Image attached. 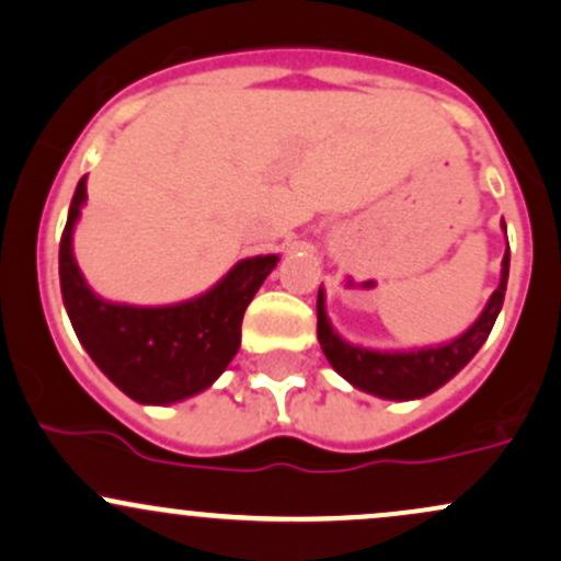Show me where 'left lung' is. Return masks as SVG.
<instances>
[{
  "instance_id": "1",
  "label": "left lung",
  "mask_w": 561,
  "mask_h": 561,
  "mask_svg": "<svg viewBox=\"0 0 561 561\" xmlns=\"http://www.w3.org/2000/svg\"><path fill=\"white\" fill-rule=\"evenodd\" d=\"M508 282V252L503 257V276L497 290L492 293L488 309L460 337L445 346L412 348V351H375L346 343L335 330L330 328V319L324 313V293L319 290L317 298V337L330 365L335 367L348 383L356 389L370 391L383 399H421L426 393L445 386L455 373L463 370L473 359L482 343L488 341L492 324L501 313L503 298H506Z\"/></svg>"
}]
</instances>
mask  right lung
Listing matches in <instances>:
<instances>
[{
  "label": "right lung",
  "mask_w": 561,
  "mask_h": 561,
  "mask_svg": "<svg viewBox=\"0 0 561 561\" xmlns=\"http://www.w3.org/2000/svg\"><path fill=\"white\" fill-rule=\"evenodd\" d=\"M84 196L82 178L60 237V293L82 346L135 402L170 404L207 389L239 351L244 309L279 257L237 263L218 287L188 304L168 309L106 304L84 285L71 252V229Z\"/></svg>",
  "instance_id": "add662e5"
}]
</instances>
